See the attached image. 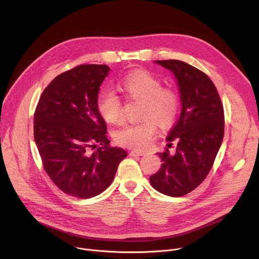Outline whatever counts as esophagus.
Returning a JSON list of instances; mask_svg holds the SVG:
<instances>
[{"label":"esophagus","instance_id":"34e87169","mask_svg":"<svg viewBox=\"0 0 259 259\" xmlns=\"http://www.w3.org/2000/svg\"><path fill=\"white\" fill-rule=\"evenodd\" d=\"M143 155H145V152H143V151H131L130 152V156H133V157L143 156Z\"/></svg>","mask_w":259,"mask_h":259}]
</instances>
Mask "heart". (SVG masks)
I'll return each mask as SVG.
<instances>
[{"label":"heart","instance_id":"1","mask_svg":"<svg viewBox=\"0 0 259 259\" xmlns=\"http://www.w3.org/2000/svg\"><path fill=\"white\" fill-rule=\"evenodd\" d=\"M118 87L126 97L142 101L139 113L142 120L118 128L114 138L123 146L143 150L156 135L157 123L161 128H168L175 122L180 107L179 97L175 91L162 88L158 78L143 70L130 73ZM97 109L107 123L117 124L122 120L121 100L112 91H103L98 95Z\"/></svg>","mask_w":259,"mask_h":259}]
</instances>
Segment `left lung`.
Segmentation results:
<instances>
[{"label":"left lung","instance_id":"left-lung-1","mask_svg":"<svg viewBox=\"0 0 259 259\" xmlns=\"http://www.w3.org/2000/svg\"><path fill=\"white\" fill-rule=\"evenodd\" d=\"M155 63L174 75L181 113L166 139L177 142L176 153H158L162 166L150 182L164 195L181 197L200 186L212 168L225 134L224 106L213 82L200 69L174 59Z\"/></svg>","mask_w":259,"mask_h":259}]
</instances>
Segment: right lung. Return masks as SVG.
I'll list each match as a JSON object with an SVG mask.
<instances>
[{
    "label": "right lung",
    "instance_id": "add662e5",
    "mask_svg": "<svg viewBox=\"0 0 259 259\" xmlns=\"http://www.w3.org/2000/svg\"><path fill=\"white\" fill-rule=\"evenodd\" d=\"M109 70L105 64H82L60 73L34 112L33 137L45 171L60 191L80 199L104 192L127 157L125 150L109 145L97 109Z\"/></svg>",
    "mask_w": 259,
    "mask_h": 259
}]
</instances>
